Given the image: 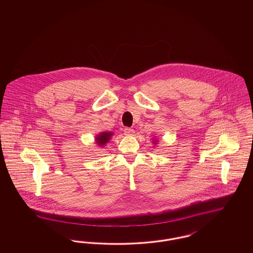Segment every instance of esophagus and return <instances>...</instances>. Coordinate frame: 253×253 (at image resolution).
I'll return each mask as SVG.
<instances>
[{"mask_svg":"<svg viewBox=\"0 0 253 253\" xmlns=\"http://www.w3.org/2000/svg\"><path fill=\"white\" fill-rule=\"evenodd\" d=\"M134 133V131L131 128H125L124 129V134L125 135H132Z\"/></svg>","mask_w":253,"mask_h":253,"instance_id":"obj_1","label":"esophagus"}]
</instances>
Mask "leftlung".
Masks as SVG:
<instances>
[{"instance_id": "obj_1", "label": "left lung", "mask_w": 253, "mask_h": 253, "mask_svg": "<svg viewBox=\"0 0 253 253\" xmlns=\"http://www.w3.org/2000/svg\"><path fill=\"white\" fill-rule=\"evenodd\" d=\"M157 140H158V139H154V141H153V143H154V144H157V142H158V141H157Z\"/></svg>"}]
</instances>
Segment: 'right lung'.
Here are the masks:
<instances>
[{
  "label": "right lung",
  "mask_w": 253,
  "mask_h": 253,
  "mask_svg": "<svg viewBox=\"0 0 253 253\" xmlns=\"http://www.w3.org/2000/svg\"><path fill=\"white\" fill-rule=\"evenodd\" d=\"M113 135H114V132H100L95 136V142L98 147L102 148L108 143Z\"/></svg>",
  "instance_id": "right-lung-1"
}]
</instances>
